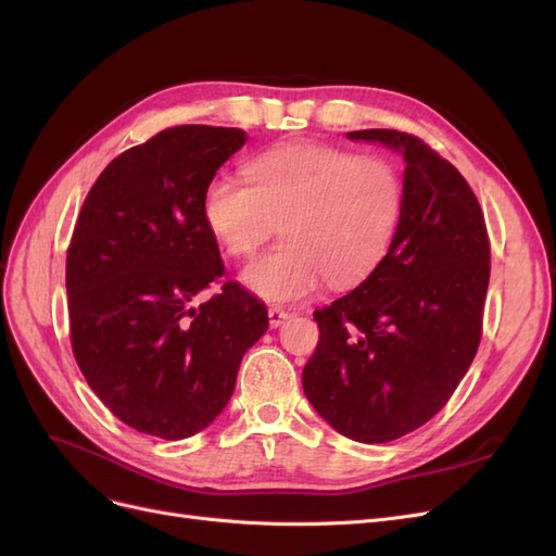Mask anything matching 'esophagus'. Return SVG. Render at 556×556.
I'll return each instance as SVG.
<instances>
[{
	"label": "esophagus",
	"instance_id": "esophagus-1",
	"mask_svg": "<svg viewBox=\"0 0 556 556\" xmlns=\"http://www.w3.org/2000/svg\"><path fill=\"white\" fill-rule=\"evenodd\" d=\"M288 317H290V313L285 311V308H280V306H271V308H268V325H271L274 329H278Z\"/></svg>",
	"mask_w": 556,
	"mask_h": 556
}]
</instances>
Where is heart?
I'll use <instances>...</instances> for the list:
<instances>
[{"instance_id":"1","label":"heart","mask_w":556,"mask_h":556,"mask_svg":"<svg viewBox=\"0 0 556 556\" xmlns=\"http://www.w3.org/2000/svg\"><path fill=\"white\" fill-rule=\"evenodd\" d=\"M245 180L213 178L201 215L231 257L252 255L280 220L285 241L241 274L260 299L294 301L327 278L333 288H352L376 271L396 239L406 192L384 157L292 141L248 160Z\"/></svg>"}]
</instances>
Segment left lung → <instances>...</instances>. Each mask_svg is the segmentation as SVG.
<instances>
[{"label": "left lung", "mask_w": 556, "mask_h": 556, "mask_svg": "<svg viewBox=\"0 0 556 556\" xmlns=\"http://www.w3.org/2000/svg\"><path fill=\"white\" fill-rule=\"evenodd\" d=\"M348 137L399 150L406 199L396 239L376 271L313 313L319 341L301 382L336 431L387 443L429 422L473 362L490 237L470 185L429 143L396 129Z\"/></svg>", "instance_id": "1"}]
</instances>
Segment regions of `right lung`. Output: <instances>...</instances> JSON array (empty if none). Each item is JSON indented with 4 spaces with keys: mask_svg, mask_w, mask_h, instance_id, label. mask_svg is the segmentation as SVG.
<instances>
[{
    "mask_svg": "<svg viewBox=\"0 0 556 556\" xmlns=\"http://www.w3.org/2000/svg\"><path fill=\"white\" fill-rule=\"evenodd\" d=\"M237 127L178 125L117 155L90 188L66 250L70 339L92 392L125 425L166 441L206 429L268 329L262 301L227 280L201 215Z\"/></svg>",
    "mask_w": 556,
    "mask_h": 556,
    "instance_id": "1",
    "label": "right lung"
}]
</instances>
